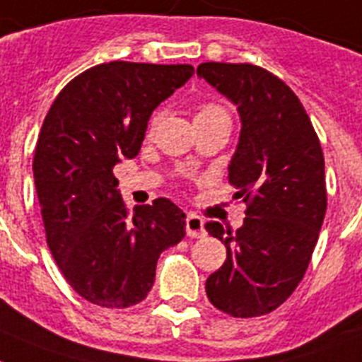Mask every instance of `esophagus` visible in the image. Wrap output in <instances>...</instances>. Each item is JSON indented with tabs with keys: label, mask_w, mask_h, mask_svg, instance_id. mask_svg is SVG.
<instances>
[{
	"label": "esophagus",
	"mask_w": 362,
	"mask_h": 362,
	"mask_svg": "<svg viewBox=\"0 0 362 362\" xmlns=\"http://www.w3.org/2000/svg\"><path fill=\"white\" fill-rule=\"evenodd\" d=\"M186 232H187V236H191V238H202L204 234H206L204 221H202L199 216H195V214H187Z\"/></svg>",
	"instance_id": "esophagus-1"
}]
</instances>
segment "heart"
Masks as SVG:
<instances>
[{"mask_svg": "<svg viewBox=\"0 0 362 362\" xmlns=\"http://www.w3.org/2000/svg\"><path fill=\"white\" fill-rule=\"evenodd\" d=\"M214 117H227V113L219 107V105H214V104H204L199 107L195 115V120L197 119H214ZM160 122V115H154L151 120V128H154L156 124Z\"/></svg>", "mask_w": 362, "mask_h": 362, "instance_id": "b5f03b06", "label": "heart"}]
</instances>
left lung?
<instances>
[{"mask_svg": "<svg viewBox=\"0 0 362 362\" xmlns=\"http://www.w3.org/2000/svg\"><path fill=\"white\" fill-rule=\"evenodd\" d=\"M197 76L238 107L242 130L228 182L247 202L236 232L206 223L227 260L206 279L210 303L234 318L283 305L301 283L327 208L318 135L293 90L247 63H202Z\"/></svg>", "mask_w": 362, "mask_h": 362, "instance_id": "left-lung-1", "label": "left lung"}]
</instances>
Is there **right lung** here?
<instances>
[{"label":"right lung","mask_w":362,"mask_h":362,"mask_svg":"<svg viewBox=\"0 0 362 362\" xmlns=\"http://www.w3.org/2000/svg\"><path fill=\"white\" fill-rule=\"evenodd\" d=\"M193 72L191 64H98L72 79L44 119L33 176L46 242L66 283L98 307L143 301L160 255L186 236V214L169 199L128 214L113 167L139 154L152 111Z\"/></svg>","instance_id":"obj_1"}]
</instances>
